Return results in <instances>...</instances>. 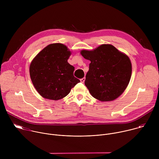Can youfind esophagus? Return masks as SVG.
Here are the masks:
<instances>
[{"label": "esophagus", "instance_id": "obj_1", "mask_svg": "<svg viewBox=\"0 0 159 159\" xmlns=\"http://www.w3.org/2000/svg\"><path fill=\"white\" fill-rule=\"evenodd\" d=\"M85 78L84 77V78H82V79H80V82H81L82 83H84V82H85Z\"/></svg>", "mask_w": 159, "mask_h": 159}]
</instances>
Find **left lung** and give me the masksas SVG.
<instances>
[{
    "mask_svg": "<svg viewBox=\"0 0 159 159\" xmlns=\"http://www.w3.org/2000/svg\"><path fill=\"white\" fill-rule=\"evenodd\" d=\"M81 55L90 61L85 85L94 98L110 101L125 91L132 71L128 56L111 44H102L93 51L82 50Z\"/></svg>",
    "mask_w": 159,
    "mask_h": 159,
    "instance_id": "left-lung-1",
    "label": "left lung"
}]
</instances>
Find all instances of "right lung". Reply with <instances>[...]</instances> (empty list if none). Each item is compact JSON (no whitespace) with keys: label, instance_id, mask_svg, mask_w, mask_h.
I'll use <instances>...</instances> for the list:
<instances>
[{"label":"right lung","instance_id":"add662e5","mask_svg":"<svg viewBox=\"0 0 159 159\" xmlns=\"http://www.w3.org/2000/svg\"><path fill=\"white\" fill-rule=\"evenodd\" d=\"M70 55L61 43L48 45L33 59L30 67L32 82L44 98L58 100L66 96L80 80L74 76L75 68L68 63Z\"/></svg>","mask_w":159,"mask_h":159}]
</instances>
